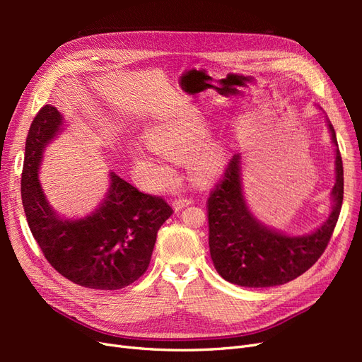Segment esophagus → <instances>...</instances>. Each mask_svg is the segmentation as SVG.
I'll list each match as a JSON object with an SVG mask.
<instances>
[{
    "label": "esophagus",
    "mask_w": 362,
    "mask_h": 362,
    "mask_svg": "<svg viewBox=\"0 0 362 362\" xmlns=\"http://www.w3.org/2000/svg\"><path fill=\"white\" fill-rule=\"evenodd\" d=\"M190 204H193V199H192V198H180V199H175V201L172 202L173 208H175V210H177V211L182 210V208H185V206H189Z\"/></svg>",
    "instance_id": "1"
}]
</instances>
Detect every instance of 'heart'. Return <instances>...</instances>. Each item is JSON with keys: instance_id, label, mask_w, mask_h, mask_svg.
Here are the masks:
<instances>
[{"instance_id": "b5f03b06", "label": "heart", "mask_w": 362, "mask_h": 362, "mask_svg": "<svg viewBox=\"0 0 362 362\" xmlns=\"http://www.w3.org/2000/svg\"><path fill=\"white\" fill-rule=\"evenodd\" d=\"M204 125L196 120L166 119L148 128L149 145L131 148V158L145 164L146 175L157 187H168L175 180L173 157L190 154L189 166L201 181H210L222 172L223 151L213 141H202Z\"/></svg>"}]
</instances>
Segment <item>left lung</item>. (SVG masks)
Returning a JSON list of instances; mask_svg holds the SVG:
<instances>
[{
    "instance_id": "1",
    "label": "left lung",
    "mask_w": 362,
    "mask_h": 362,
    "mask_svg": "<svg viewBox=\"0 0 362 362\" xmlns=\"http://www.w3.org/2000/svg\"><path fill=\"white\" fill-rule=\"evenodd\" d=\"M322 110L320 105H317ZM335 146V184L331 192L332 210L326 221L303 235H290L270 228L252 214L242 185V156L229 161L225 178L206 201L208 245L218 275L240 287H275L308 270L325 252L343 204V161L337 136L326 116Z\"/></svg>"
}]
</instances>
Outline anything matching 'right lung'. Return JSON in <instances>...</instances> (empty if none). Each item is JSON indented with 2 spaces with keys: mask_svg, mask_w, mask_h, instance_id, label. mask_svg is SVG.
<instances>
[{
  "mask_svg": "<svg viewBox=\"0 0 362 362\" xmlns=\"http://www.w3.org/2000/svg\"><path fill=\"white\" fill-rule=\"evenodd\" d=\"M64 125L51 104L42 107L25 140L21 196L33 237L66 279L93 290H119L146 272L160 226L172 206L110 172L105 198L90 214L66 217L48 202L39 180L45 148Z\"/></svg>",
  "mask_w": 362,
  "mask_h": 362,
  "instance_id": "right-lung-1",
  "label": "right lung"
}]
</instances>
